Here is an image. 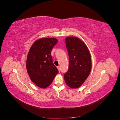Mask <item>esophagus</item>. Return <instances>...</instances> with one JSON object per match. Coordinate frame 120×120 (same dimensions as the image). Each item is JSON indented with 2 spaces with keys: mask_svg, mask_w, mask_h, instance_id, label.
<instances>
[{
  "mask_svg": "<svg viewBox=\"0 0 120 120\" xmlns=\"http://www.w3.org/2000/svg\"><path fill=\"white\" fill-rule=\"evenodd\" d=\"M57 70H59V72H60V67H57Z\"/></svg>",
  "mask_w": 120,
  "mask_h": 120,
  "instance_id": "esophagus-1",
  "label": "esophagus"
}]
</instances>
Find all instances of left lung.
Returning <instances> with one entry per match:
<instances>
[{"label": "left lung", "mask_w": 120, "mask_h": 120, "mask_svg": "<svg viewBox=\"0 0 120 120\" xmlns=\"http://www.w3.org/2000/svg\"><path fill=\"white\" fill-rule=\"evenodd\" d=\"M69 57L68 71L64 75L66 84L72 89L81 86L88 78L92 68L91 56L85 42L77 37L65 39Z\"/></svg>", "instance_id": "8db88e82"}]
</instances>
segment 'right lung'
<instances>
[{
    "instance_id": "1",
    "label": "right lung",
    "mask_w": 120,
    "mask_h": 120,
    "mask_svg": "<svg viewBox=\"0 0 120 120\" xmlns=\"http://www.w3.org/2000/svg\"><path fill=\"white\" fill-rule=\"evenodd\" d=\"M56 38H43L36 41L29 50L26 70L31 81L39 88H46L58 73L52 63L51 52L57 42Z\"/></svg>"
}]
</instances>
